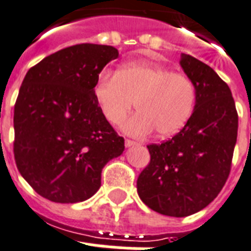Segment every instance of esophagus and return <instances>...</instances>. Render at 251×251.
<instances>
[{
    "label": "esophagus",
    "instance_id": "34e87169",
    "mask_svg": "<svg viewBox=\"0 0 251 251\" xmlns=\"http://www.w3.org/2000/svg\"><path fill=\"white\" fill-rule=\"evenodd\" d=\"M136 142H134V140H130V139H126L125 140V146L126 147H132V146H136Z\"/></svg>",
    "mask_w": 251,
    "mask_h": 251
}]
</instances>
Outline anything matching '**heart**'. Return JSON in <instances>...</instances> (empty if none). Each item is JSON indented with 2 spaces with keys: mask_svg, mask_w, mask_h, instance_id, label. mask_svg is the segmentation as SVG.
I'll return each mask as SVG.
<instances>
[{
  "mask_svg": "<svg viewBox=\"0 0 251 251\" xmlns=\"http://www.w3.org/2000/svg\"><path fill=\"white\" fill-rule=\"evenodd\" d=\"M94 91L112 125H120L136 105L139 112L124 124L134 136L153 130L162 138L174 135L191 119L196 103V87L188 76L148 62L126 63L117 72L101 71Z\"/></svg>",
  "mask_w": 251,
  "mask_h": 251,
  "instance_id": "obj_1",
  "label": "heart"
}]
</instances>
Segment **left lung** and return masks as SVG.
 I'll return each instance as SVG.
<instances>
[{
	"mask_svg": "<svg viewBox=\"0 0 251 251\" xmlns=\"http://www.w3.org/2000/svg\"><path fill=\"white\" fill-rule=\"evenodd\" d=\"M180 66L196 87L191 119L172 139L147 146L150 164L136 188L152 210L188 217L218 196L231 172L238 116L227 83L213 68L182 54Z\"/></svg>",
	"mask_w": 251,
	"mask_h": 251,
	"instance_id": "1",
	"label": "left lung"
}]
</instances>
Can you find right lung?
I'll use <instances>...</instances> for the list:
<instances>
[{"label": "right lung", "instance_id": "right-lung-1", "mask_svg": "<svg viewBox=\"0 0 251 251\" xmlns=\"http://www.w3.org/2000/svg\"><path fill=\"white\" fill-rule=\"evenodd\" d=\"M117 56L113 46L75 45L42 59L22 82L14 108L16 166L52 202L90 199L105 164L125 150L94 91L101 69Z\"/></svg>", "mask_w": 251, "mask_h": 251}]
</instances>
